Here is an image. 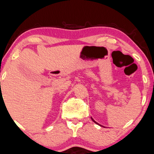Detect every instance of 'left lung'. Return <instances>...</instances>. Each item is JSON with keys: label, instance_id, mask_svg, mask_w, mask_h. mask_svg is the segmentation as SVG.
Masks as SVG:
<instances>
[{"label": "left lung", "instance_id": "obj_1", "mask_svg": "<svg viewBox=\"0 0 154 154\" xmlns=\"http://www.w3.org/2000/svg\"><path fill=\"white\" fill-rule=\"evenodd\" d=\"M91 119H92V120H93V121H94V122H95V123L98 124V123H97V122H95V121H94V119H92V118H91Z\"/></svg>", "mask_w": 154, "mask_h": 154}]
</instances>
